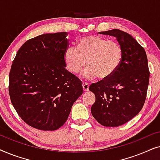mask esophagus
<instances>
[{
    "label": "esophagus",
    "mask_w": 160,
    "mask_h": 160,
    "mask_svg": "<svg viewBox=\"0 0 160 160\" xmlns=\"http://www.w3.org/2000/svg\"><path fill=\"white\" fill-rule=\"evenodd\" d=\"M83 89H84V92H88L89 91V84L87 83H84L82 84Z\"/></svg>",
    "instance_id": "esophagus-1"
}]
</instances>
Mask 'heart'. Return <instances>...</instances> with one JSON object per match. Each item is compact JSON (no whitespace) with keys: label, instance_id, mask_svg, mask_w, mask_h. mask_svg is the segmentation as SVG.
Masks as SVG:
<instances>
[{"label":"heart","instance_id":"1","mask_svg":"<svg viewBox=\"0 0 160 160\" xmlns=\"http://www.w3.org/2000/svg\"><path fill=\"white\" fill-rule=\"evenodd\" d=\"M123 49L117 41L100 36H86L78 41L77 47L65 50L64 60L68 70L78 73L86 66L82 74L85 79L98 78L105 80L117 71L122 62Z\"/></svg>","mask_w":160,"mask_h":160}]
</instances>
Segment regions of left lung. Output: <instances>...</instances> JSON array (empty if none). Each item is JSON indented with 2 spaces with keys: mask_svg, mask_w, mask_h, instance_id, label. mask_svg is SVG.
Masks as SVG:
<instances>
[{
  "mask_svg": "<svg viewBox=\"0 0 160 160\" xmlns=\"http://www.w3.org/2000/svg\"><path fill=\"white\" fill-rule=\"evenodd\" d=\"M100 33L114 36L122 46L123 57L111 77L89 87L95 95L91 113L102 126H121L138 114L145 102L150 74L147 56L128 32L113 29Z\"/></svg>",
  "mask_w": 160,
  "mask_h": 160,
  "instance_id": "1",
  "label": "left lung"
}]
</instances>
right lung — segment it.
Instances as JSON below:
<instances>
[{"label": "right lung", "instance_id": "add662e5", "mask_svg": "<svg viewBox=\"0 0 160 160\" xmlns=\"http://www.w3.org/2000/svg\"><path fill=\"white\" fill-rule=\"evenodd\" d=\"M66 32L40 35L17 52L9 73L12 103L25 123L41 130H56L67 121L82 95V82L65 69Z\"/></svg>", "mask_w": 160, "mask_h": 160}]
</instances>
